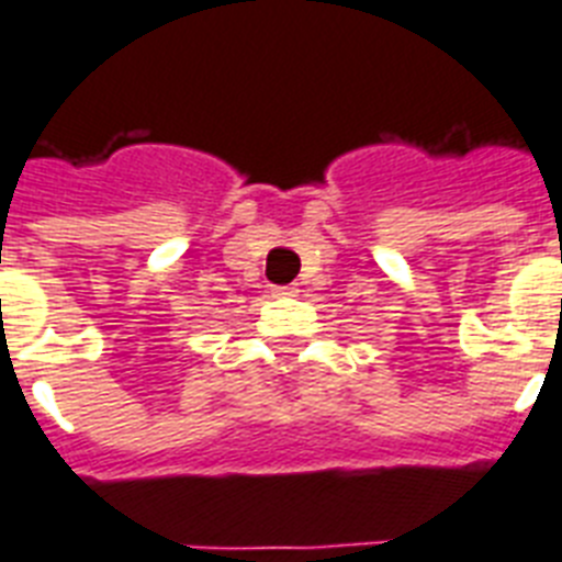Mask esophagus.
<instances>
[{"label": "esophagus", "mask_w": 562, "mask_h": 562, "mask_svg": "<svg viewBox=\"0 0 562 562\" xmlns=\"http://www.w3.org/2000/svg\"><path fill=\"white\" fill-rule=\"evenodd\" d=\"M273 296H296V289L294 285H277V289H273Z\"/></svg>", "instance_id": "obj_1"}]
</instances>
